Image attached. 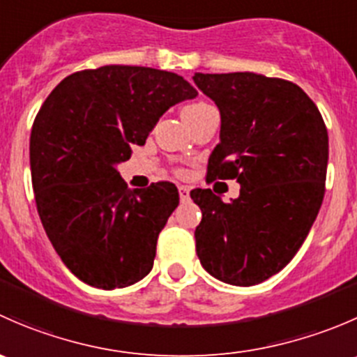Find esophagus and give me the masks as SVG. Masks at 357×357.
Instances as JSON below:
<instances>
[{
  "label": "esophagus",
  "mask_w": 357,
  "mask_h": 357,
  "mask_svg": "<svg viewBox=\"0 0 357 357\" xmlns=\"http://www.w3.org/2000/svg\"><path fill=\"white\" fill-rule=\"evenodd\" d=\"M178 192H179V199H181V202H186L190 199V190L186 188V186H179Z\"/></svg>",
  "instance_id": "esophagus-1"
}]
</instances>
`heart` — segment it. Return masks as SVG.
<instances>
[{"label":"heart","mask_w":357,"mask_h":357,"mask_svg":"<svg viewBox=\"0 0 357 357\" xmlns=\"http://www.w3.org/2000/svg\"><path fill=\"white\" fill-rule=\"evenodd\" d=\"M202 105H205V103H195V105H190V107H186L185 110H193V109H199V107H202Z\"/></svg>","instance_id":"1"}]
</instances>
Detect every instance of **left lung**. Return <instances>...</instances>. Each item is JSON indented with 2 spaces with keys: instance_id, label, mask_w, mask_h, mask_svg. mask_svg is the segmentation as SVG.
Instances as JSON below:
<instances>
[{
  "instance_id": "left-lung-1",
  "label": "left lung",
  "mask_w": 357,
  "mask_h": 357,
  "mask_svg": "<svg viewBox=\"0 0 357 357\" xmlns=\"http://www.w3.org/2000/svg\"><path fill=\"white\" fill-rule=\"evenodd\" d=\"M221 114L207 179H236L238 199L192 190L202 211L197 255L221 282L252 287L282 271L304 243L325 195L328 132L294 82L254 72L193 75Z\"/></svg>"
}]
</instances>
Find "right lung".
<instances>
[{
  "label": "right lung",
  "mask_w": 357,
  "mask_h": 357,
  "mask_svg": "<svg viewBox=\"0 0 357 357\" xmlns=\"http://www.w3.org/2000/svg\"><path fill=\"white\" fill-rule=\"evenodd\" d=\"M197 95L174 72L105 66L67 75L43 103L29 146L36 205L53 248L81 282L124 289L152 271L178 188L160 181L131 192L117 165L172 105Z\"/></svg>",
  "instance_id": "add662e5"
}]
</instances>
